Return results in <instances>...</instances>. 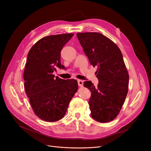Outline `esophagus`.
Returning a JSON list of instances; mask_svg holds the SVG:
<instances>
[{
  "label": "esophagus",
  "mask_w": 151,
  "mask_h": 151,
  "mask_svg": "<svg viewBox=\"0 0 151 151\" xmlns=\"http://www.w3.org/2000/svg\"><path fill=\"white\" fill-rule=\"evenodd\" d=\"M78 86L80 87H83V81L81 80H78Z\"/></svg>",
  "instance_id": "1"
}]
</instances>
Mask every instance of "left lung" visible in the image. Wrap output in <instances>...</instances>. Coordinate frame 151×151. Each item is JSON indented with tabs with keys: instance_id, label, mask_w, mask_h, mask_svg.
Segmentation results:
<instances>
[{
	"instance_id": "obj_1",
	"label": "left lung",
	"mask_w": 151,
	"mask_h": 151,
	"mask_svg": "<svg viewBox=\"0 0 151 151\" xmlns=\"http://www.w3.org/2000/svg\"><path fill=\"white\" fill-rule=\"evenodd\" d=\"M76 35L91 64L98 67L97 86L91 81L84 82V86L91 92V116L99 122L111 121L119 113L129 90V75L122 52L116 44L101 34Z\"/></svg>"
}]
</instances>
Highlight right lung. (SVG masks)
Instances as JSON below:
<instances>
[{
    "label": "right lung",
    "mask_w": 151,
    "mask_h": 151,
    "mask_svg": "<svg viewBox=\"0 0 151 151\" xmlns=\"http://www.w3.org/2000/svg\"><path fill=\"white\" fill-rule=\"evenodd\" d=\"M73 34L53 35L41 38L31 47L27 58L24 80L27 96L35 114L46 122L65 116L69 103L78 91L74 79L63 80L52 74L60 63L62 47Z\"/></svg>",
    "instance_id": "obj_1"
}]
</instances>
